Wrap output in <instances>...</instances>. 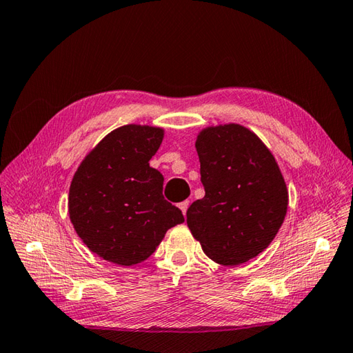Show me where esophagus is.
Returning <instances> with one entry per match:
<instances>
[{
  "instance_id": "obj_1",
  "label": "esophagus",
  "mask_w": 353,
  "mask_h": 353,
  "mask_svg": "<svg viewBox=\"0 0 353 353\" xmlns=\"http://www.w3.org/2000/svg\"><path fill=\"white\" fill-rule=\"evenodd\" d=\"M179 208L182 209V212H183V215H186V211H188V208H190V201L188 200H185V201H182L181 205H179Z\"/></svg>"
}]
</instances>
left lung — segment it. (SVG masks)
I'll use <instances>...</instances> for the list:
<instances>
[{
  "label": "left lung",
  "mask_w": 353,
  "mask_h": 353,
  "mask_svg": "<svg viewBox=\"0 0 353 353\" xmlns=\"http://www.w3.org/2000/svg\"><path fill=\"white\" fill-rule=\"evenodd\" d=\"M205 197L186 223L212 261L236 265L273 241L288 206V191L273 154L238 124L209 127L197 138Z\"/></svg>",
  "instance_id": "obj_1"
}]
</instances>
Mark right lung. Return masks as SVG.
I'll return each mask as SVG.
<instances>
[{
  "label": "right lung",
  "mask_w": 353,
  "mask_h": 353,
  "mask_svg": "<svg viewBox=\"0 0 353 353\" xmlns=\"http://www.w3.org/2000/svg\"><path fill=\"white\" fill-rule=\"evenodd\" d=\"M162 129L123 125L110 132L74 174L70 219L94 253L118 265L145 261L170 228L185 221L165 200L163 176L150 167Z\"/></svg>",
  "instance_id": "obj_1"
}]
</instances>
